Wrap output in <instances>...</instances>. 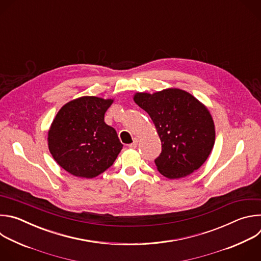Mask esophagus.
Masks as SVG:
<instances>
[{"instance_id": "34e87169", "label": "esophagus", "mask_w": 261, "mask_h": 261, "mask_svg": "<svg viewBox=\"0 0 261 261\" xmlns=\"http://www.w3.org/2000/svg\"><path fill=\"white\" fill-rule=\"evenodd\" d=\"M137 144H138V139H134V141L132 142V143H130L129 144V147H131V148H135L136 146H137Z\"/></svg>"}]
</instances>
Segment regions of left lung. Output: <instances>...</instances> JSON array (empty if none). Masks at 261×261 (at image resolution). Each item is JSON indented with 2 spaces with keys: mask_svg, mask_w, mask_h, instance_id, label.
<instances>
[{
  "mask_svg": "<svg viewBox=\"0 0 261 261\" xmlns=\"http://www.w3.org/2000/svg\"><path fill=\"white\" fill-rule=\"evenodd\" d=\"M134 101L151 117L159 134L162 151L155 164L162 175L187 176L205 162L215 143V125L195 97L167 89L153 95L137 93Z\"/></svg>",
  "mask_w": 261,
  "mask_h": 261,
  "instance_id": "1",
  "label": "left lung"
}]
</instances>
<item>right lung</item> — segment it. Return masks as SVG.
I'll list each match as a JSON object with an SVG mask.
<instances>
[{"instance_id": "1", "label": "right lung", "mask_w": 261, "mask_h": 261, "mask_svg": "<svg viewBox=\"0 0 261 261\" xmlns=\"http://www.w3.org/2000/svg\"><path fill=\"white\" fill-rule=\"evenodd\" d=\"M114 100L86 96L65 104L48 131V147L69 173L92 178L114 164L123 144L117 131L104 122Z\"/></svg>"}]
</instances>
